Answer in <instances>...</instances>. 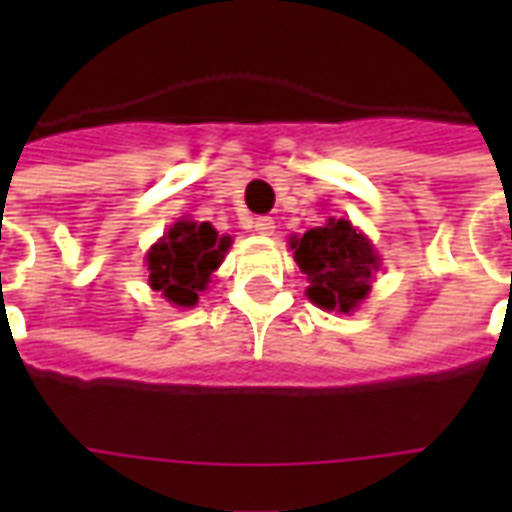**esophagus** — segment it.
Masks as SVG:
<instances>
[{
    "instance_id": "34e87169",
    "label": "esophagus",
    "mask_w": 512,
    "mask_h": 512,
    "mask_svg": "<svg viewBox=\"0 0 512 512\" xmlns=\"http://www.w3.org/2000/svg\"><path fill=\"white\" fill-rule=\"evenodd\" d=\"M252 228H255L257 233H263V236H271L276 225H273L271 217H255V223H252Z\"/></svg>"
}]
</instances>
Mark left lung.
<instances>
[{"label":"left lung","mask_w":512,"mask_h":512,"mask_svg":"<svg viewBox=\"0 0 512 512\" xmlns=\"http://www.w3.org/2000/svg\"><path fill=\"white\" fill-rule=\"evenodd\" d=\"M289 247L295 249V263L311 284L305 295L324 311H356L380 268L372 241L345 217H332L321 228L292 236Z\"/></svg>","instance_id":"8db88e82"}]
</instances>
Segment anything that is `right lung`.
<instances>
[{"instance_id":"1","label":"right lung","mask_w":512,"mask_h":512,"mask_svg":"<svg viewBox=\"0 0 512 512\" xmlns=\"http://www.w3.org/2000/svg\"><path fill=\"white\" fill-rule=\"evenodd\" d=\"M231 236H217L209 223L180 220L148 249V284L172 305L191 308L220 268Z\"/></svg>"}]
</instances>
